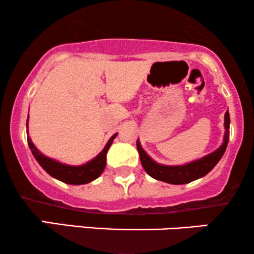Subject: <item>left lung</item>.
<instances>
[{
	"mask_svg": "<svg viewBox=\"0 0 254 254\" xmlns=\"http://www.w3.org/2000/svg\"><path fill=\"white\" fill-rule=\"evenodd\" d=\"M229 112L227 111L226 115H224V129H226V132H224L222 145L218 149L212 151L211 154H209V155H205L199 160H194V161L189 162L186 165L166 166L157 164L145 153L143 148L141 147L139 141L137 139V150H138L139 159H141V164L143 166L144 171L154 179L168 184H174V185L191 183L193 180L206 176L217 165V162L220 161L224 151H226L227 144H228L229 141Z\"/></svg>",
	"mask_w": 254,
	"mask_h": 254,
	"instance_id": "8db88e82",
	"label": "left lung"
}]
</instances>
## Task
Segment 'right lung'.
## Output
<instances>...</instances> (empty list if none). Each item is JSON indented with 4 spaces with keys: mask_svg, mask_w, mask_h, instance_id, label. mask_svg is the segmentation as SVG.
<instances>
[{
    "mask_svg": "<svg viewBox=\"0 0 254 254\" xmlns=\"http://www.w3.org/2000/svg\"><path fill=\"white\" fill-rule=\"evenodd\" d=\"M28 127V119L27 123H26V127ZM117 133H115L107 142V144L105 145L103 150L99 153L98 156H95L94 159L90 160L87 164L81 165V166H70L65 164H61V162L56 161V160L50 159V157L45 156L44 154L40 153L37 149L36 145L32 143L31 138L28 137V147L33 154V156L36 157V160L39 162V165L50 174L51 177L56 178L57 180L65 184H70V185H82V184H87L93 182L94 179L100 176L105 170V166H106V154L109 148L112 144L113 139L116 138Z\"/></svg>",
    "mask_w": 254,
    "mask_h": 254,
    "instance_id": "1",
    "label": "right lung"
}]
</instances>
